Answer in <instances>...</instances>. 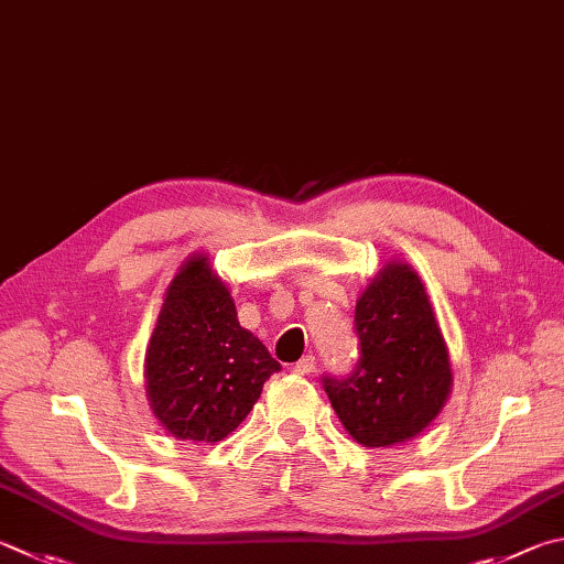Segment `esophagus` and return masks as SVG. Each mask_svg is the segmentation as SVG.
Returning <instances> with one entry per match:
<instances>
[{
  "instance_id": "esophagus-1",
  "label": "esophagus",
  "mask_w": 564,
  "mask_h": 564,
  "mask_svg": "<svg viewBox=\"0 0 564 564\" xmlns=\"http://www.w3.org/2000/svg\"><path fill=\"white\" fill-rule=\"evenodd\" d=\"M313 367H315V357L313 355H303L301 360L293 365V372L295 375H311Z\"/></svg>"
}]
</instances>
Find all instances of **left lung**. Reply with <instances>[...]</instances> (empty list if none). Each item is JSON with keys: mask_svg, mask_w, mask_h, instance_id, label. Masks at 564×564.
<instances>
[{"mask_svg": "<svg viewBox=\"0 0 564 564\" xmlns=\"http://www.w3.org/2000/svg\"><path fill=\"white\" fill-rule=\"evenodd\" d=\"M355 333L352 375L323 377L335 414L362 446L409 442L434 422L454 384L448 347L412 265H382L355 305Z\"/></svg>", "mask_w": 564, "mask_h": 564, "instance_id": "obj_1", "label": "left lung"}]
</instances>
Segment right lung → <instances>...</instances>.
Listing matches in <instances>:
<instances>
[{"label":"right lung","instance_id":"1","mask_svg":"<svg viewBox=\"0 0 564 564\" xmlns=\"http://www.w3.org/2000/svg\"><path fill=\"white\" fill-rule=\"evenodd\" d=\"M281 365L239 325L237 305L204 253L167 285L145 352L152 414L182 442L217 444L253 409Z\"/></svg>","mask_w":564,"mask_h":564}]
</instances>
